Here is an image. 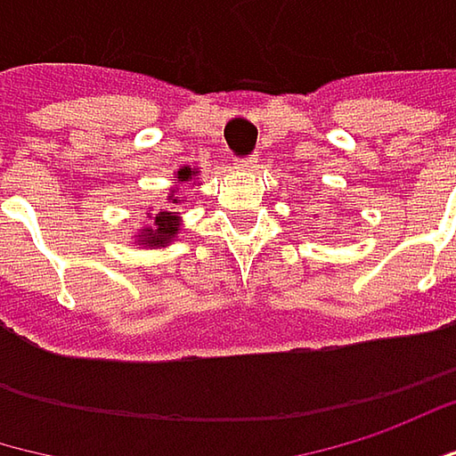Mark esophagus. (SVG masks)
I'll return each instance as SVG.
<instances>
[{
	"instance_id": "1",
	"label": "esophagus",
	"mask_w": 456,
	"mask_h": 456,
	"mask_svg": "<svg viewBox=\"0 0 456 456\" xmlns=\"http://www.w3.org/2000/svg\"><path fill=\"white\" fill-rule=\"evenodd\" d=\"M255 162H257V157H255V154H248V157H237V159H234V165H237L240 170H250Z\"/></svg>"
}]
</instances>
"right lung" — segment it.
I'll use <instances>...</instances> for the list:
<instances>
[{
  "label": "right lung",
  "mask_w": 456,
  "mask_h": 456,
  "mask_svg": "<svg viewBox=\"0 0 456 456\" xmlns=\"http://www.w3.org/2000/svg\"><path fill=\"white\" fill-rule=\"evenodd\" d=\"M191 167H183L177 177L180 180H188L191 177ZM173 203H177V199H173ZM175 234H177V216H175V211H159L157 216H154V229H147V232H142L139 234V242L142 245H165V242H170Z\"/></svg>",
  "instance_id": "add662e5"
}]
</instances>
